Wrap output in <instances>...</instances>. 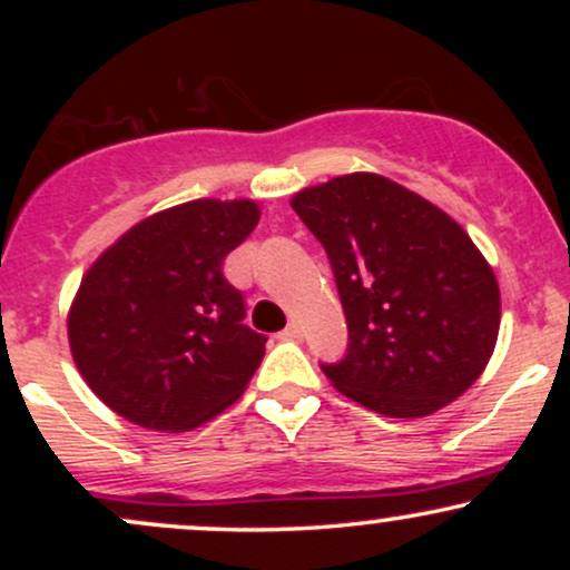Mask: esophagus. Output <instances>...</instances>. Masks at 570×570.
Instances as JSON below:
<instances>
[{
  "label": "esophagus",
  "mask_w": 570,
  "mask_h": 570,
  "mask_svg": "<svg viewBox=\"0 0 570 570\" xmlns=\"http://www.w3.org/2000/svg\"><path fill=\"white\" fill-rule=\"evenodd\" d=\"M281 337H284V340H299V337H303V326L289 324L284 332H281Z\"/></svg>",
  "instance_id": "esophagus-1"
}]
</instances>
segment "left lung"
<instances>
[{
  "mask_svg": "<svg viewBox=\"0 0 570 570\" xmlns=\"http://www.w3.org/2000/svg\"><path fill=\"white\" fill-rule=\"evenodd\" d=\"M292 208L318 238L348 322L332 385L389 417H423L472 385L493 356L501 292L466 230L381 174L305 187Z\"/></svg>",
  "mask_w": 570,
  "mask_h": 570,
  "instance_id": "obj_1",
  "label": "left lung"
}]
</instances>
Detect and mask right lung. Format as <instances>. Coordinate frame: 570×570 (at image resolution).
I'll return each instance as SVG.
<instances>
[{
  "mask_svg": "<svg viewBox=\"0 0 570 570\" xmlns=\"http://www.w3.org/2000/svg\"><path fill=\"white\" fill-rule=\"evenodd\" d=\"M254 200H189L141 219L90 265L69 348L90 391L141 429H198L244 394L267 337L222 263L257 227Z\"/></svg>",
  "mask_w": 570,
  "mask_h": 570,
  "instance_id": "right-lung-1",
  "label": "right lung"
}]
</instances>
